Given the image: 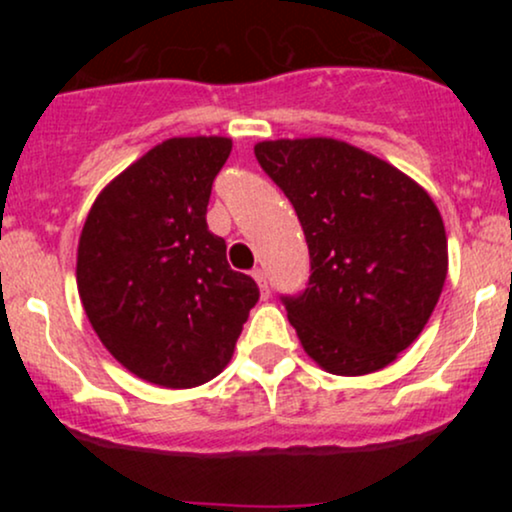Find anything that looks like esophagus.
Listing matches in <instances>:
<instances>
[{
  "label": "esophagus",
  "mask_w": 512,
  "mask_h": 512,
  "mask_svg": "<svg viewBox=\"0 0 512 512\" xmlns=\"http://www.w3.org/2000/svg\"><path fill=\"white\" fill-rule=\"evenodd\" d=\"M252 276H255L257 286H260L262 298H269V281H267V274H264L262 269H252Z\"/></svg>",
  "instance_id": "esophagus-1"
}]
</instances>
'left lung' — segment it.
I'll use <instances>...</instances> for the list:
<instances>
[{
	"mask_svg": "<svg viewBox=\"0 0 512 512\" xmlns=\"http://www.w3.org/2000/svg\"><path fill=\"white\" fill-rule=\"evenodd\" d=\"M301 221L310 276L281 293L310 358L334 375L385 368L419 337L448 274V238L424 187L337 139L255 146Z\"/></svg>",
	"mask_w": 512,
	"mask_h": 512,
	"instance_id": "obj_1",
	"label": "left lung"
}]
</instances>
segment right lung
Returning a JSON list of instances; mask_svg holds the SVG:
<instances>
[{
    "instance_id": "right-lung-1",
    "label": "right lung",
    "mask_w": 512,
    "mask_h": 512,
    "mask_svg": "<svg viewBox=\"0 0 512 512\" xmlns=\"http://www.w3.org/2000/svg\"><path fill=\"white\" fill-rule=\"evenodd\" d=\"M231 139L158 144L98 195L79 240L76 284L105 349L139 378L197 387L216 378L260 301L207 226Z\"/></svg>"
}]
</instances>
